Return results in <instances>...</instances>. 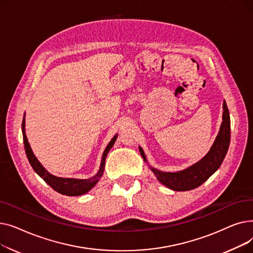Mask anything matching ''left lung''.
Returning <instances> with one entry per match:
<instances>
[{"mask_svg":"<svg viewBox=\"0 0 253 253\" xmlns=\"http://www.w3.org/2000/svg\"><path fill=\"white\" fill-rule=\"evenodd\" d=\"M222 108V123L218 134L207 155L194 165L177 172H163L150 167L159 181L173 191H190L200 187L220 167L227 155L231 140L230 113L224 100ZM139 152L143 160L147 162V157L141 148H139Z\"/></svg>","mask_w":253,"mask_h":253,"instance_id":"left-lung-1","label":"left lung"}]
</instances>
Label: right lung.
Segmentation results:
<instances>
[{
	"label": "right lung",
	"instance_id": "1",
	"mask_svg": "<svg viewBox=\"0 0 253 253\" xmlns=\"http://www.w3.org/2000/svg\"><path fill=\"white\" fill-rule=\"evenodd\" d=\"M21 126H22V135H23L25 154H26V157H28V159H29V162L32 165L33 169L46 181V183H48L50 185L53 190L62 194V195H66V196H81L83 194H86L98 182V180L102 176L103 171H104L105 158H106V156H108V153L110 152V150L113 148V145L118 137V135H115L112 138V140L110 141V143L106 145V148L102 154L100 168L94 176H92L89 179L63 178V177H58V176L52 175L51 173H49V172L43 167V165L38 161V159L36 158V156L34 155L32 149H31V145L28 141V137H26V134H25V128H24L25 127V119L24 118L22 120Z\"/></svg>",
	"mask_w": 253,
	"mask_h": 253
}]
</instances>
